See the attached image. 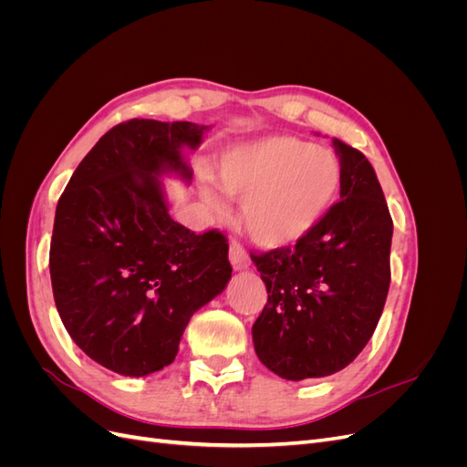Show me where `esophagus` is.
I'll list each match as a JSON object with an SVG mask.
<instances>
[{
  "label": "esophagus",
  "instance_id": "1",
  "mask_svg": "<svg viewBox=\"0 0 467 467\" xmlns=\"http://www.w3.org/2000/svg\"><path fill=\"white\" fill-rule=\"evenodd\" d=\"M230 263L235 271H244V268H247L251 265V259L242 245L232 244L230 245Z\"/></svg>",
  "mask_w": 467,
  "mask_h": 467
}]
</instances>
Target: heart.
<instances>
[{
	"label": "heart",
	"mask_w": 467,
	"mask_h": 467,
	"mask_svg": "<svg viewBox=\"0 0 467 467\" xmlns=\"http://www.w3.org/2000/svg\"><path fill=\"white\" fill-rule=\"evenodd\" d=\"M214 181L222 192L242 201V223L261 247L298 244L327 214L343 182L337 155L306 140L273 134L232 144L216 158ZM212 210L225 202L202 185Z\"/></svg>",
	"instance_id": "1"
}]
</instances>
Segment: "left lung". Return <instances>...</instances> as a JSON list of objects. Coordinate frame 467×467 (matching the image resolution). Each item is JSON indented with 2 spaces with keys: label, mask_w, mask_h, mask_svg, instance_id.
Segmentation results:
<instances>
[{
  "label": "left lung",
  "mask_w": 467,
  "mask_h": 467,
  "mask_svg": "<svg viewBox=\"0 0 467 467\" xmlns=\"http://www.w3.org/2000/svg\"><path fill=\"white\" fill-rule=\"evenodd\" d=\"M341 201L294 247L251 253L268 300L253 323L259 360L300 381L343 370L370 341L389 290L393 222L374 167L333 138Z\"/></svg>",
  "instance_id": "1"
}]
</instances>
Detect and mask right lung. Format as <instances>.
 Returning a JSON list of instances; mask_svg holds the SVG:
<instances>
[{"label":"right lung","mask_w":467,"mask_h":467,"mask_svg":"<svg viewBox=\"0 0 467 467\" xmlns=\"http://www.w3.org/2000/svg\"><path fill=\"white\" fill-rule=\"evenodd\" d=\"M210 126L132 119L78 165L56 206L50 280L74 343L120 376L161 370L196 309L228 286V239L169 214L163 175L191 182L185 150Z\"/></svg>","instance_id":"obj_1"}]
</instances>
